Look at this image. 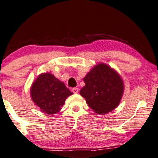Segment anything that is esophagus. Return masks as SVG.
I'll use <instances>...</instances> for the list:
<instances>
[{"instance_id":"esophagus-1","label":"esophagus","mask_w":158,"mask_h":158,"mask_svg":"<svg viewBox=\"0 0 158 158\" xmlns=\"http://www.w3.org/2000/svg\"><path fill=\"white\" fill-rule=\"evenodd\" d=\"M72 91H73V92L74 94L78 93V89H77V88H73V89H72Z\"/></svg>"}]
</instances>
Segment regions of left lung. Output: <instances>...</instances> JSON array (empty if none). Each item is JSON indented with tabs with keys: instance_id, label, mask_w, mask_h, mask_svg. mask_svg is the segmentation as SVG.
<instances>
[{
	"instance_id": "obj_1",
	"label": "left lung",
	"mask_w": 158,
	"mask_h": 158,
	"mask_svg": "<svg viewBox=\"0 0 158 158\" xmlns=\"http://www.w3.org/2000/svg\"><path fill=\"white\" fill-rule=\"evenodd\" d=\"M85 85L80 94L89 107L102 114L118 106L124 91L123 81L115 70L105 64L94 67L83 78Z\"/></svg>"
}]
</instances>
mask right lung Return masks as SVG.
<instances>
[{
    "instance_id": "right-lung-1",
    "label": "right lung",
    "mask_w": 158,
    "mask_h": 158,
    "mask_svg": "<svg viewBox=\"0 0 158 158\" xmlns=\"http://www.w3.org/2000/svg\"><path fill=\"white\" fill-rule=\"evenodd\" d=\"M32 100L42 112L48 114L60 111L65 100L73 92L51 73H43L35 79L30 89Z\"/></svg>"
}]
</instances>
